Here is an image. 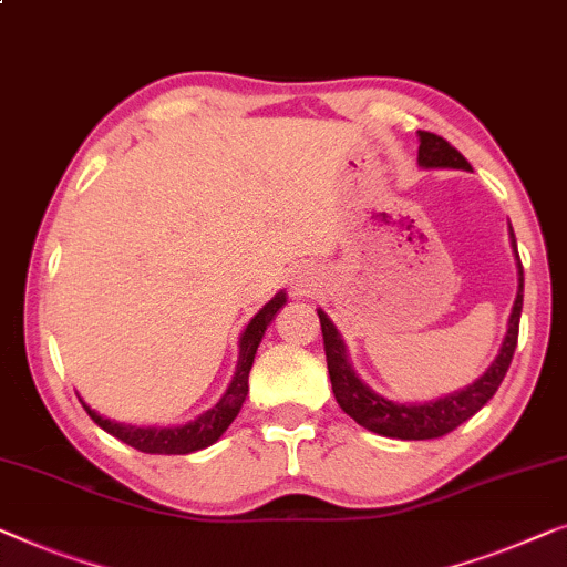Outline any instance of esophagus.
Wrapping results in <instances>:
<instances>
[{"label": "esophagus", "instance_id": "34e87169", "mask_svg": "<svg viewBox=\"0 0 567 567\" xmlns=\"http://www.w3.org/2000/svg\"><path fill=\"white\" fill-rule=\"evenodd\" d=\"M317 284H319V276L315 268H299L291 278V293L299 299L309 297V293L317 291Z\"/></svg>", "mask_w": 567, "mask_h": 567}]
</instances>
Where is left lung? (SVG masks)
<instances>
[{"label":"left lung","instance_id":"8db88e82","mask_svg":"<svg viewBox=\"0 0 567 567\" xmlns=\"http://www.w3.org/2000/svg\"><path fill=\"white\" fill-rule=\"evenodd\" d=\"M422 168H463L471 171L461 153L450 145L445 137L424 133L420 130V155H416ZM512 248L516 252V240L512 229ZM519 260V252H516ZM519 289H516V299L512 307V317H508V330L502 342V350L494 363L488 365V371L481 375L478 381L465 385L463 391L450 393L437 401H426V404H399V401H389L375 393L371 385L358 379V373L352 371L348 352H344V342L340 332L334 330L330 317L322 309L317 311L319 324H322V338H324V355H327V371H330L332 391L342 412L352 416L360 426L371 430L383 437H396V440H434L442 434L453 432L455 426L471 420L481 406H486L494 393L502 385L504 375L512 365L516 340H519V317H522V301H524V270L522 260L519 264Z\"/></svg>","mask_w":567,"mask_h":567}]
</instances>
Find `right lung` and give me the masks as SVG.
<instances>
[{
  "mask_svg": "<svg viewBox=\"0 0 567 567\" xmlns=\"http://www.w3.org/2000/svg\"><path fill=\"white\" fill-rule=\"evenodd\" d=\"M286 303V293L278 291L274 299H270L264 309L258 311L256 317L250 319V324L245 327L243 338H240V358H237V368L233 375V383L227 385L225 396L217 401L209 412H204L196 416L194 422L182 424V426H133L125 422H114L106 420V416L96 414L92 406H86V414L102 426L104 432H110L112 437H117L125 442V445L141 450V453H151V455H186L194 453V450L209 447L212 442H217L223 437V432L227 430L233 420L240 412L245 396H248V375L252 368V360H256V350L260 340H264L266 327L270 324V319L276 317V311Z\"/></svg>",
  "mask_w": 567,
  "mask_h": 567,
  "instance_id": "add662e5",
  "label": "right lung"
}]
</instances>
